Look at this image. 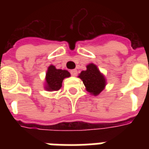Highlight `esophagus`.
Masks as SVG:
<instances>
[{"instance_id": "obj_1", "label": "esophagus", "mask_w": 149, "mask_h": 149, "mask_svg": "<svg viewBox=\"0 0 149 149\" xmlns=\"http://www.w3.org/2000/svg\"><path fill=\"white\" fill-rule=\"evenodd\" d=\"M70 73H71L72 76L75 77V76H77V69H72V70L70 71Z\"/></svg>"}]
</instances>
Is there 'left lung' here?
<instances>
[{
	"label": "left lung",
	"mask_w": 149,
	"mask_h": 149,
	"mask_svg": "<svg viewBox=\"0 0 149 149\" xmlns=\"http://www.w3.org/2000/svg\"><path fill=\"white\" fill-rule=\"evenodd\" d=\"M79 77L83 81L86 90L95 96L100 94L105 86L104 77L94 64L87 65V69L81 72Z\"/></svg>",
	"instance_id": "obj_1"
}]
</instances>
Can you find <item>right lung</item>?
<instances>
[{
	"label": "right lung",
	"mask_w": 149,
	"mask_h": 149,
	"mask_svg": "<svg viewBox=\"0 0 149 149\" xmlns=\"http://www.w3.org/2000/svg\"><path fill=\"white\" fill-rule=\"evenodd\" d=\"M70 73L67 70L56 69L55 66L50 65L46 73V89L49 91H58L62 86V81L69 77Z\"/></svg>",
	"instance_id": "obj_1"
}]
</instances>
